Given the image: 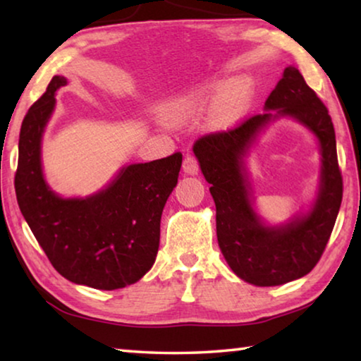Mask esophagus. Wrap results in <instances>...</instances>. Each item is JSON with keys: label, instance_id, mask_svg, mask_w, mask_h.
<instances>
[{"label": "esophagus", "instance_id": "esophagus-1", "mask_svg": "<svg viewBox=\"0 0 361 361\" xmlns=\"http://www.w3.org/2000/svg\"><path fill=\"white\" fill-rule=\"evenodd\" d=\"M183 172L188 175H197L199 172V162L197 157L194 154H186L183 159Z\"/></svg>", "mask_w": 361, "mask_h": 361}]
</instances>
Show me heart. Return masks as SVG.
Wrapping results in <instances>:
<instances>
[{
	"mask_svg": "<svg viewBox=\"0 0 361 361\" xmlns=\"http://www.w3.org/2000/svg\"><path fill=\"white\" fill-rule=\"evenodd\" d=\"M194 108V103L192 102H186V100H181V102H176L173 105L169 106V113L173 114V116H180V114H185L188 111H191Z\"/></svg>",
	"mask_w": 361,
	"mask_h": 361,
	"instance_id": "obj_1",
	"label": "heart"
}]
</instances>
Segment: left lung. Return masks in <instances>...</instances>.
<instances>
[{
	"instance_id": "8db88e82",
	"label": "left lung",
	"mask_w": 361,
	"mask_h": 361,
	"mask_svg": "<svg viewBox=\"0 0 361 361\" xmlns=\"http://www.w3.org/2000/svg\"><path fill=\"white\" fill-rule=\"evenodd\" d=\"M266 109L293 115L319 137L322 188L307 217L279 230L266 228L249 204L241 157L260 127L276 114L266 111L248 116L232 129L195 140L192 149L205 180L212 185L218 243L229 267L248 283L276 286L305 276L320 261L338 218L344 186L331 116L296 66L285 68L283 78L267 97Z\"/></svg>"
}]
</instances>
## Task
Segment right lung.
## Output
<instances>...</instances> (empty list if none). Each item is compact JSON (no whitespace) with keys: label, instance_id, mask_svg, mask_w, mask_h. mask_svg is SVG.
I'll return each mask as SVG.
<instances>
[{"label":"right lung","instance_id":"add662e5","mask_svg":"<svg viewBox=\"0 0 361 361\" xmlns=\"http://www.w3.org/2000/svg\"><path fill=\"white\" fill-rule=\"evenodd\" d=\"M66 84L54 76L22 122L16 195L20 212L54 269L70 282L97 290L135 283L154 264L161 215L178 181L180 151L121 170L105 191L87 199H62L41 170V135L54 94Z\"/></svg>","mask_w":361,"mask_h":361}]
</instances>
